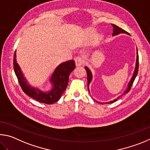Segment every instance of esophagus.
<instances>
[{
  "label": "esophagus",
  "mask_w": 150,
  "mask_h": 150,
  "mask_svg": "<svg viewBox=\"0 0 150 150\" xmlns=\"http://www.w3.org/2000/svg\"><path fill=\"white\" fill-rule=\"evenodd\" d=\"M75 62H76V64L77 66H81V65L83 64L85 60H84V59H83V57H80V56H78L77 57H76Z\"/></svg>",
  "instance_id": "1"
}]
</instances>
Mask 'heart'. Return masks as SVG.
<instances>
[{"mask_svg": "<svg viewBox=\"0 0 150 150\" xmlns=\"http://www.w3.org/2000/svg\"><path fill=\"white\" fill-rule=\"evenodd\" d=\"M90 35L91 36H93L94 35H95V32H94L93 31H90Z\"/></svg>", "mask_w": 150, "mask_h": 150, "instance_id": "1", "label": "heart"}]
</instances>
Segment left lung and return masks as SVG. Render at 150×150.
Segmentation results:
<instances>
[{"instance_id":"8db88e82","label":"left lung","mask_w":150,"mask_h":150,"mask_svg":"<svg viewBox=\"0 0 150 150\" xmlns=\"http://www.w3.org/2000/svg\"><path fill=\"white\" fill-rule=\"evenodd\" d=\"M111 25H112V27H113V33H112V35H118L119 33H128L127 31H126L125 30H122V29H121L120 28H119V26H117L115 24H112ZM138 67H139V57H138V51H137V59H136V68H135V70H134V74H133V76L132 78V79H131L130 83H128V88L127 90H126L125 92L122 94V95H121L120 96H119V98H118L117 99H115V100L113 101H111L109 102V103H114V102H115L116 101H117V99L120 98V97L122 96L123 95H125V93H127L128 92H129L130 89H131V87H132V83L134 82V81L135 78L136 77V76H137L138 74ZM85 69L86 70V72H87V80H88V90H89V84H90V83L91 82V73L90 72V69L88 67H85ZM89 91H90V90H89Z\"/></svg>"}]
</instances>
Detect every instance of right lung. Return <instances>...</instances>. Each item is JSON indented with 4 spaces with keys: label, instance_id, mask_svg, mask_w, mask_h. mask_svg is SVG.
<instances>
[{
    "label": "right lung",
    "instance_id": "obj_1",
    "mask_svg": "<svg viewBox=\"0 0 150 150\" xmlns=\"http://www.w3.org/2000/svg\"><path fill=\"white\" fill-rule=\"evenodd\" d=\"M14 70L16 75L18 82L23 92L38 101L45 104H52L59 100L62 94L67 87L70 72L76 67L75 61L70 60L60 64L55 69L51 77V82L53 83V88L48 93H44L38 89L31 88L27 81L23 78L19 66L16 60V52L14 54Z\"/></svg>",
    "mask_w": 150,
    "mask_h": 150
}]
</instances>
